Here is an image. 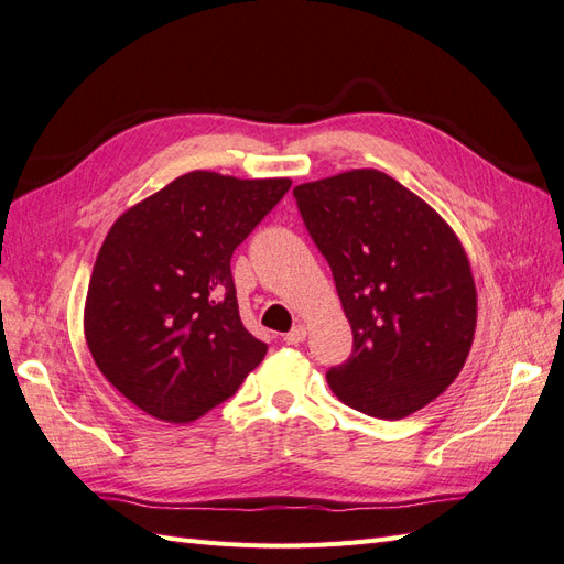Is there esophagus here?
<instances>
[{
	"mask_svg": "<svg viewBox=\"0 0 564 564\" xmlns=\"http://www.w3.org/2000/svg\"><path fill=\"white\" fill-rule=\"evenodd\" d=\"M305 338H307V328L302 326V324H297V326H293L291 330H288L283 340H285L288 345H300Z\"/></svg>",
	"mask_w": 564,
	"mask_h": 564,
	"instance_id": "1",
	"label": "esophagus"
}]
</instances>
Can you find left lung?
<instances>
[{
    "label": "left lung",
    "mask_w": 564,
    "mask_h": 564,
    "mask_svg": "<svg viewBox=\"0 0 564 564\" xmlns=\"http://www.w3.org/2000/svg\"><path fill=\"white\" fill-rule=\"evenodd\" d=\"M293 195L352 328L348 362L326 373L330 391L379 420L426 408L465 367L476 328V285L455 230L377 169Z\"/></svg>",
    "instance_id": "left-lung-1"
}]
</instances>
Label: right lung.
Listing matches in <instances>:
<instances>
[{"instance_id": "add662e5", "label": "right lung", "mask_w": 564, "mask_h": 564, "mask_svg": "<svg viewBox=\"0 0 564 564\" xmlns=\"http://www.w3.org/2000/svg\"><path fill=\"white\" fill-rule=\"evenodd\" d=\"M291 183L191 171L113 221L83 328L97 369L135 408L195 422L262 362L267 343L240 322L230 257Z\"/></svg>"}]
</instances>
